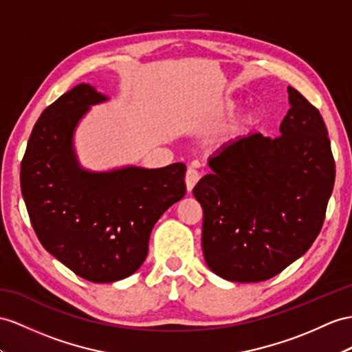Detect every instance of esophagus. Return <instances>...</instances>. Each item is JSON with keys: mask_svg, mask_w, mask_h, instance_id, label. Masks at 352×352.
<instances>
[{"mask_svg": "<svg viewBox=\"0 0 352 352\" xmlns=\"http://www.w3.org/2000/svg\"><path fill=\"white\" fill-rule=\"evenodd\" d=\"M199 178H201V175H199V173H197V169H195L192 166L187 168L184 182H186V187H187L188 192H192V188L195 187V184L197 182H199Z\"/></svg>", "mask_w": 352, "mask_h": 352, "instance_id": "obj_1", "label": "esophagus"}]
</instances>
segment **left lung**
<instances>
[{
    "label": "left lung",
    "instance_id": "obj_1",
    "mask_svg": "<svg viewBox=\"0 0 352 352\" xmlns=\"http://www.w3.org/2000/svg\"><path fill=\"white\" fill-rule=\"evenodd\" d=\"M288 99L281 135L256 132L226 144L193 188L204 210L206 265L229 281L283 272L309 250L326 219L336 174L327 128L292 86Z\"/></svg>",
    "mask_w": 352,
    "mask_h": 352
}]
</instances>
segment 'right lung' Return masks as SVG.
<instances>
[{
  "instance_id": "right-lung-1",
  "label": "right lung",
  "mask_w": 352,
  "mask_h": 352,
  "mask_svg": "<svg viewBox=\"0 0 352 352\" xmlns=\"http://www.w3.org/2000/svg\"><path fill=\"white\" fill-rule=\"evenodd\" d=\"M101 101L92 86L78 85L41 113L21 164V188L41 245L87 281L114 283L146 260L153 226L186 193V165L80 169L73 131Z\"/></svg>"
}]
</instances>
